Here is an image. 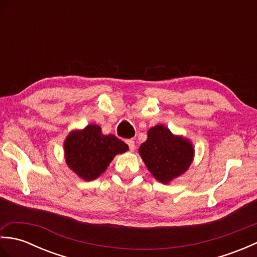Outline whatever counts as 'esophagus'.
<instances>
[{
    "label": "esophagus",
    "mask_w": 257,
    "mask_h": 257,
    "mask_svg": "<svg viewBox=\"0 0 257 257\" xmlns=\"http://www.w3.org/2000/svg\"><path fill=\"white\" fill-rule=\"evenodd\" d=\"M125 143H127V145H128V147H129V150H130V151H135L136 146H135V141H134L133 139H128L127 141H125Z\"/></svg>",
    "instance_id": "obj_1"
}]
</instances>
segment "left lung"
Returning a JSON list of instances; mask_svg holds the SVG:
<instances>
[{"label":"left lung","mask_w":257,"mask_h":257,"mask_svg":"<svg viewBox=\"0 0 257 257\" xmlns=\"http://www.w3.org/2000/svg\"><path fill=\"white\" fill-rule=\"evenodd\" d=\"M139 154L152 176L167 184L188 170L194 149L188 139L157 124L148 130V139L140 146Z\"/></svg>","instance_id":"1"}]
</instances>
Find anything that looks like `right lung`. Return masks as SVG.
<instances>
[{
	"instance_id": "add662e5",
	"label": "right lung",
	"mask_w": 257,
	"mask_h": 257,
	"mask_svg": "<svg viewBox=\"0 0 257 257\" xmlns=\"http://www.w3.org/2000/svg\"><path fill=\"white\" fill-rule=\"evenodd\" d=\"M67 166L85 181H91L106 171L114 156L123 154L128 146L113 135H102L98 124L73 130L64 143Z\"/></svg>"
}]
</instances>
